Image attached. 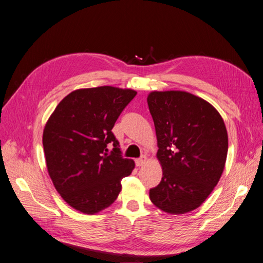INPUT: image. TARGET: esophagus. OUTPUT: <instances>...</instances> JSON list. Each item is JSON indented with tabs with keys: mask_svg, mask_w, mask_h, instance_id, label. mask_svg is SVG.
<instances>
[{
	"mask_svg": "<svg viewBox=\"0 0 263 263\" xmlns=\"http://www.w3.org/2000/svg\"><path fill=\"white\" fill-rule=\"evenodd\" d=\"M145 162H146V157H142V158H140V159H137V160H136L137 166H142Z\"/></svg>",
	"mask_w": 263,
	"mask_h": 263,
	"instance_id": "obj_1",
	"label": "esophagus"
}]
</instances>
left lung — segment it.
I'll return each mask as SVG.
<instances>
[{
  "instance_id": "left-lung-1",
  "label": "left lung",
  "mask_w": 263,
  "mask_h": 263,
  "mask_svg": "<svg viewBox=\"0 0 263 263\" xmlns=\"http://www.w3.org/2000/svg\"><path fill=\"white\" fill-rule=\"evenodd\" d=\"M146 100L162 166V179L150 190V200L170 214L193 211L210 196L224 170V121L208 101L185 91H153Z\"/></svg>"
}]
</instances>
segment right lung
<instances>
[{"label":"right lung","mask_w":263,"mask_h":263,"mask_svg":"<svg viewBox=\"0 0 263 263\" xmlns=\"http://www.w3.org/2000/svg\"><path fill=\"white\" fill-rule=\"evenodd\" d=\"M137 91L98 86L71 92L58 104L43 130L49 176L76 210L94 214L110 206L130 176L134 161L121 156L112 129ZM114 144L107 154V145Z\"/></svg>","instance_id":"add662e5"}]
</instances>
